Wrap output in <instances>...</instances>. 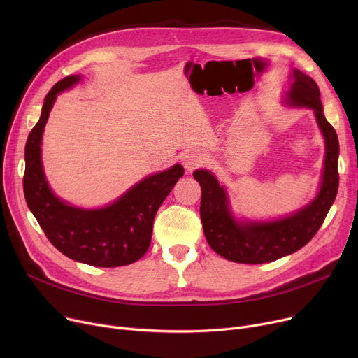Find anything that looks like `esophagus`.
Here are the masks:
<instances>
[{
	"label": "esophagus",
	"instance_id": "34e87169",
	"mask_svg": "<svg viewBox=\"0 0 358 358\" xmlns=\"http://www.w3.org/2000/svg\"><path fill=\"white\" fill-rule=\"evenodd\" d=\"M206 161H208V158H206V155L203 152H199V150H192V152L184 155L182 165L185 166L187 171L192 173L196 168L201 166Z\"/></svg>",
	"mask_w": 358,
	"mask_h": 358
}]
</instances>
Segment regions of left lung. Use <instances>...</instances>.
Instances as JSON below:
<instances>
[{
	"mask_svg": "<svg viewBox=\"0 0 358 358\" xmlns=\"http://www.w3.org/2000/svg\"><path fill=\"white\" fill-rule=\"evenodd\" d=\"M287 99L293 106L309 107L315 111L327 145L322 185L316 199L305 209L274 222L239 223L232 217L227 193L217 180L206 169H197L193 174L201 187L200 216L204 236L215 252L229 261L262 264L296 252L322 227L336 197L340 182V143L335 129L324 116L321 92L316 83L303 72L294 69Z\"/></svg>",
	"mask_w": 358,
	"mask_h": 358,
	"instance_id": "1",
	"label": "left lung"
}]
</instances>
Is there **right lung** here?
<instances>
[{"mask_svg": "<svg viewBox=\"0 0 358 358\" xmlns=\"http://www.w3.org/2000/svg\"><path fill=\"white\" fill-rule=\"evenodd\" d=\"M78 81L80 75H69L48 92L41 119L26 142L24 197L46 238L64 255L94 267L127 266L148 251L157 210L182 177L184 168L177 164L164 173L146 177L117 201L99 210L72 208L56 199L42 168V135L56 94Z\"/></svg>", "mask_w": 358, "mask_h": 358, "instance_id": "add662e5", "label": "right lung"}]
</instances>
